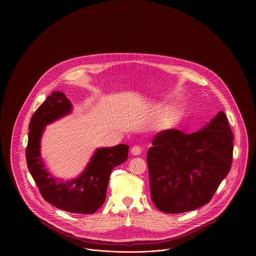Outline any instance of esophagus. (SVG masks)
Wrapping results in <instances>:
<instances>
[{"instance_id":"esophagus-1","label":"esophagus","mask_w":256,"mask_h":256,"mask_svg":"<svg viewBox=\"0 0 256 256\" xmlns=\"http://www.w3.org/2000/svg\"><path fill=\"white\" fill-rule=\"evenodd\" d=\"M131 152L134 156H139V154H142V148L139 146H134L131 148Z\"/></svg>"}]
</instances>
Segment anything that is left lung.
I'll return each instance as SVG.
<instances>
[{
	"label": "left lung",
	"mask_w": 256,
	"mask_h": 256,
	"mask_svg": "<svg viewBox=\"0 0 256 256\" xmlns=\"http://www.w3.org/2000/svg\"><path fill=\"white\" fill-rule=\"evenodd\" d=\"M232 141L224 111L192 134L176 129L158 132L146 154L156 207L168 214H180L209 203L230 172Z\"/></svg>",
	"instance_id": "8db88e82"
}]
</instances>
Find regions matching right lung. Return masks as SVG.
Listing matches in <instances>:
<instances>
[{
    "mask_svg": "<svg viewBox=\"0 0 256 256\" xmlns=\"http://www.w3.org/2000/svg\"><path fill=\"white\" fill-rule=\"evenodd\" d=\"M72 104L61 92H53L37 108L30 122L26 156L30 174L45 201L70 213L92 214L104 203L112 170L128 158L129 146L120 144L96 148L78 178L63 182L51 176L40 154L45 126L71 113Z\"/></svg>",
    "mask_w": 256,
    "mask_h": 256,
    "instance_id": "add662e5",
    "label": "right lung"
}]
</instances>
